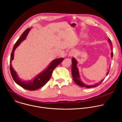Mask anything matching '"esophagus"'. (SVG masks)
<instances>
[{"label":"esophagus","mask_w":122,"mask_h":122,"mask_svg":"<svg viewBox=\"0 0 122 122\" xmlns=\"http://www.w3.org/2000/svg\"><path fill=\"white\" fill-rule=\"evenodd\" d=\"M74 51L73 50H71V51H69V53L68 54V56L69 57H72L74 56Z\"/></svg>","instance_id":"34e87169"}]
</instances>
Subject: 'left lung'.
<instances>
[{
    "instance_id": "left-lung-1",
    "label": "left lung",
    "mask_w": 122,
    "mask_h": 122,
    "mask_svg": "<svg viewBox=\"0 0 122 122\" xmlns=\"http://www.w3.org/2000/svg\"><path fill=\"white\" fill-rule=\"evenodd\" d=\"M108 41L109 43L110 44V45L111 47V50H112V41H111V40L109 38L108 39ZM111 56V57L112 58L113 57V52H112ZM71 60H72V67H71L72 75V77H73V81H74V82L77 84L79 85V86H80L81 87H86V88L96 87L98 86L104 80H102L100 81H99V82L96 83L95 84H91V85H87V84H86L82 82V81L81 80V79L80 76L78 68L77 66V64H78L77 61L76 60V59L75 58H73ZM109 72V70L108 71L107 73V76L108 75Z\"/></svg>"
}]
</instances>
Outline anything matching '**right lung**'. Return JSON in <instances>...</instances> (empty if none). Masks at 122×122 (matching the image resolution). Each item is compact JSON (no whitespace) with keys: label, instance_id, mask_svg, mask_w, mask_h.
<instances>
[{"label":"right lung","instance_id":"right-lung-1","mask_svg":"<svg viewBox=\"0 0 122 122\" xmlns=\"http://www.w3.org/2000/svg\"><path fill=\"white\" fill-rule=\"evenodd\" d=\"M30 29L31 28L26 29L14 44L10 56V73L14 81L17 84H18L22 88L26 90L34 91L40 88L47 82V81L50 80L54 69L62 62L64 58H57L52 61L45 69L38 74L35 77L33 78V80L30 81H25L21 79L12 67L11 66V61L14 58V53L15 49L23 41L25 40Z\"/></svg>","mask_w":122,"mask_h":122}]
</instances>
